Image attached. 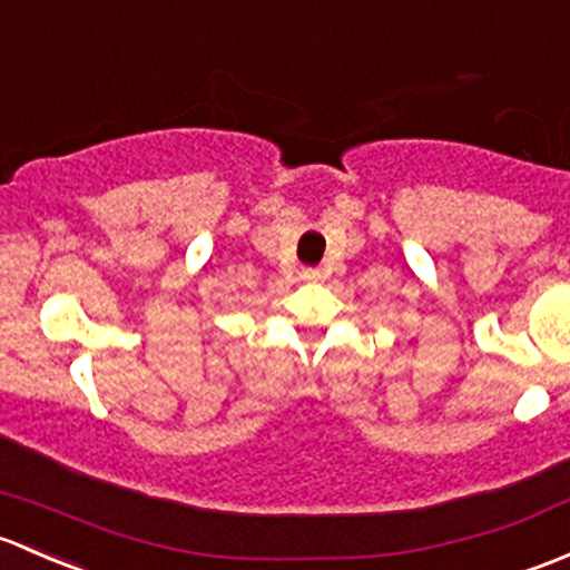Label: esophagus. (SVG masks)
<instances>
[{
    "label": "esophagus",
    "instance_id": "34e87169",
    "mask_svg": "<svg viewBox=\"0 0 570 570\" xmlns=\"http://www.w3.org/2000/svg\"><path fill=\"white\" fill-rule=\"evenodd\" d=\"M302 277H304V279H318L321 272H318V268H304Z\"/></svg>",
    "mask_w": 570,
    "mask_h": 570
}]
</instances>
